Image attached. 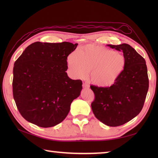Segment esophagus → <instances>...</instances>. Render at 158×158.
<instances>
[{"mask_svg": "<svg viewBox=\"0 0 158 158\" xmlns=\"http://www.w3.org/2000/svg\"><path fill=\"white\" fill-rule=\"evenodd\" d=\"M83 87L84 88H88L89 87V84H88V83H83Z\"/></svg>", "mask_w": 158, "mask_h": 158, "instance_id": "1", "label": "esophagus"}]
</instances>
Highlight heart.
I'll use <instances>...</instances> for the list:
<instances>
[{"label":"heart","instance_id":"obj_1","mask_svg":"<svg viewBox=\"0 0 158 158\" xmlns=\"http://www.w3.org/2000/svg\"><path fill=\"white\" fill-rule=\"evenodd\" d=\"M67 62L73 75L83 78L90 71L94 84L109 87L114 84L122 75L126 65L123 54L105 47L88 44L81 47L78 52L70 53Z\"/></svg>","mask_w":158,"mask_h":158}]
</instances>
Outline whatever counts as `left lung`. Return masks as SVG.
<instances>
[{
	"instance_id": "8db88e82",
	"label": "left lung",
	"mask_w": 158,
	"mask_h": 158,
	"mask_svg": "<svg viewBox=\"0 0 158 158\" xmlns=\"http://www.w3.org/2000/svg\"><path fill=\"white\" fill-rule=\"evenodd\" d=\"M107 45L123 52L125 69L111 86H90L95 96L91 106L97 119L106 126L116 127L128 122L141 111L149 78L145 60L130 45Z\"/></svg>"
}]
</instances>
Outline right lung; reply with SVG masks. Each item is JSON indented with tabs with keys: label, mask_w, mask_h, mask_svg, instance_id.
Masks as SVG:
<instances>
[{
	"label": "right lung",
	"mask_w": 158,
	"mask_h": 158,
	"mask_svg": "<svg viewBox=\"0 0 158 158\" xmlns=\"http://www.w3.org/2000/svg\"><path fill=\"white\" fill-rule=\"evenodd\" d=\"M77 45L35 42L15 62L13 98L26 121L49 127L66 118L82 89L81 80L70 79L66 73L67 57Z\"/></svg>",
	"instance_id": "add662e5"
}]
</instances>
